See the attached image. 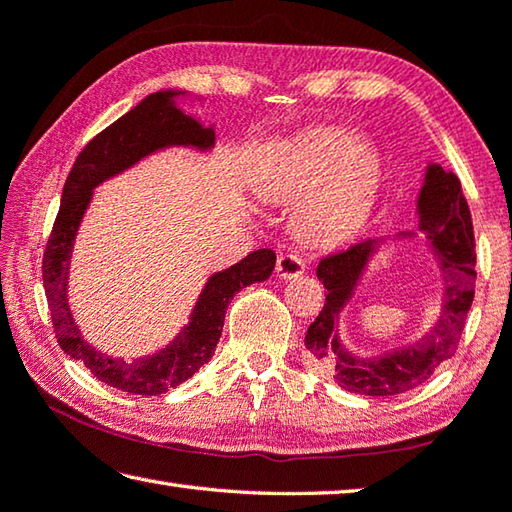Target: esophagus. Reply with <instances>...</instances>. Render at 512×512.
I'll use <instances>...</instances> for the list:
<instances>
[{
	"label": "esophagus",
	"mask_w": 512,
	"mask_h": 512,
	"mask_svg": "<svg viewBox=\"0 0 512 512\" xmlns=\"http://www.w3.org/2000/svg\"><path fill=\"white\" fill-rule=\"evenodd\" d=\"M306 270L304 259L295 253H286L277 259V275L282 279H295Z\"/></svg>",
	"instance_id": "obj_1"
}]
</instances>
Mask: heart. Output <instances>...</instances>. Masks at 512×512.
Instances as JSON below:
<instances>
[{
  "label": "heart",
  "instance_id": "heart-1",
  "mask_svg": "<svg viewBox=\"0 0 512 512\" xmlns=\"http://www.w3.org/2000/svg\"><path fill=\"white\" fill-rule=\"evenodd\" d=\"M382 184V159L357 144L348 128L319 126L282 142L250 173L255 195L270 204L309 197L295 215V230L310 246L337 244L362 226Z\"/></svg>",
  "mask_w": 512,
  "mask_h": 512
}]
</instances>
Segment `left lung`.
<instances>
[{
  "label": "left lung",
  "instance_id": "8db88e82",
  "mask_svg": "<svg viewBox=\"0 0 512 512\" xmlns=\"http://www.w3.org/2000/svg\"><path fill=\"white\" fill-rule=\"evenodd\" d=\"M419 230L433 242L444 273L442 313L435 326L408 348L382 357L359 359L339 342L337 319L364 275L382 239H362L339 253L319 259L317 277L328 290L326 304L306 333L308 364L335 379L348 393L366 397H393L417 388L455 355L464 333L468 310L475 297V235L470 208L457 175L439 164L426 168L417 199Z\"/></svg>",
  "mask_w": 512,
  "mask_h": 512
}]
</instances>
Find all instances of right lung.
<instances>
[{
  "instance_id": "1",
  "label": "right lung",
  "mask_w": 512,
  "mask_h": 512,
  "mask_svg": "<svg viewBox=\"0 0 512 512\" xmlns=\"http://www.w3.org/2000/svg\"><path fill=\"white\" fill-rule=\"evenodd\" d=\"M177 90H159L148 95L124 117L90 139L75 159L64 184L62 204L50 230L44 250L42 277L53 319L55 337L66 355L82 362L99 382L133 395H162L184 384L199 368L208 364L222 337L224 317L230 299L239 290L264 282L275 268V253L270 248L255 250L242 262L208 279L202 295L190 313L188 326L159 353L126 362L122 357L104 355L90 346L68 306V270L79 224L93 197L95 186L124 173L139 159L168 146H193L208 150L215 144V130L204 128L195 117L175 106Z\"/></svg>"
}]
</instances>
